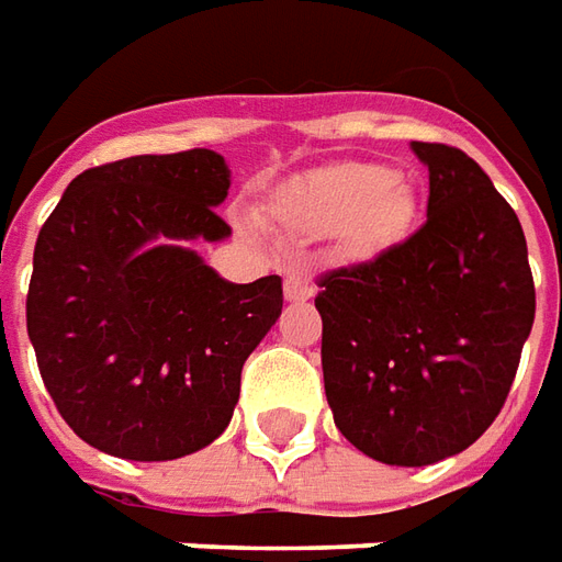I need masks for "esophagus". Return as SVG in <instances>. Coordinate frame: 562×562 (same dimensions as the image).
Here are the masks:
<instances>
[{"label":"esophagus","instance_id":"1","mask_svg":"<svg viewBox=\"0 0 562 562\" xmlns=\"http://www.w3.org/2000/svg\"><path fill=\"white\" fill-rule=\"evenodd\" d=\"M284 296H288L290 303H305V300L315 296V284L308 278H303V274H290L288 281H284Z\"/></svg>","mask_w":562,"mask_h":562}]
</instances>
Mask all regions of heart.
I'll return each instance as SVG.
<instances>
[{"mask_svg": "<svg viewBox=\"0 0 562 562\" xmlns=\"http://www.w3.org/2000/svg\"><path fill=\"white\" fill-rule=\"evenodd\" d=\"M272 223L303 238L342 235L348 254L373 257L401 241L416 216L413 183L376 161L315 170L274 201Z\"/></svg>", "mask_w": 562, "mask_h": 562, "instance_id": "obj_1", "label": "heart"}]
</instances>
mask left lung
<instances>
[{"label": "left lung", "instance_id": "1", "mask_svg": "<svg viewBox=\"0 0 562 562\" xmlns=\"http://www.w3.org/2000/svg\"><path fill=\"white\" fill-rule=\"evenodd\" d=\"M428 220L370 262L321 274V367L333 422L385 465L468 450L505 406L536 284L520 220L462 149L413 140Z\"/></svg>", "mask_w": 562, "mask_h": 562}]
</instances>
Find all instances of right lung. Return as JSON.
Wrapping results in <instances>:
<instances>
[{
	"instance_id": "1",
	"label": "right lung",
	"mask_w": 562,
	"mask_h": 562,
	"mask_svg": "<svg viewBox=\"0 0 562 562\" xmlns=\"http://www.w3.org/2000/svg\"><path fill=\"white\" fill-rule=\"evenodd\" d=\"M226 195L214 149L131 156L79 173L38 232L26 333L57 413L100 452L168 462L229 425L284 290L232 284L189 247L229 238Z\"/></svg>"
}]
</instances>
